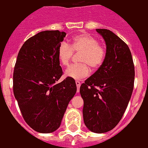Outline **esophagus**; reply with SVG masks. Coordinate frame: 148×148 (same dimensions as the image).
Returning a JSON list of instances; mask_svg holds the SVG:
<instances>
[{"instance_id": "esophagus-1", "label": "esophagus", "mask_w": 148, "mask_h": 148, "mask_svg": "<svg viewBox=\"0 0 148 148\" xmlns=\"http://www.w3.org/2000/svg\"><path fill=\"white\" fill-rule=\"evenodd\" d=\"M75 84H76V86H77V92H79V88L80 86H81V83H80L79 81H75Z\"/></svg>"}]
</instances>
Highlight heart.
<instances>
[{"label":"heart","instance_id":"1","mask_svg":"<svg viewBox=\"0 0 148 148\" xmlns=\"http://www.w3.org/2000/svg\"><path fill=\"white\" fill-rule=\"evenodd\" d=\"M73 52L81 53L79 64L71 65L65 71V75L73 79L80 80L87 77L92 69L99 68L106 59L105 47L99 43L98 39L92 35L82 33L71 39L69 45L62 42L57 49V56L60 64L66 66L73 56Z\"/></svg>","mask_w":148,"mask_h":148}]
</instances>
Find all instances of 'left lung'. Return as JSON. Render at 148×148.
Masks as SVG:
<instances>
[{
  "label": "left lung",
  "mask_w": 148,
  "mask_h": 148,
  "mask_svg": "<svg viewBox=\"0 0 148 148\" xmlns=\"http://www.w3.org/2000/svg\"><path fill=\"white\" fill-rule=\"evenodd\" d=\"M106 45V59L80 86L83 120L88 130L105 133L122 118L132 97L134 66L129 47L109 29H96Z\"/></svg>",
  "instance_id": "left-lung-1"
}]
</instances>
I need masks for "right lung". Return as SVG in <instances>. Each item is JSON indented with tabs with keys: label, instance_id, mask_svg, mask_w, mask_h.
<instances>
[{
	"label": "right lung",
	"instance_id": "right-lung-1",
	"mask_svg": "<svg viewBox=\"0 0 148 148\" xmlns=\"http://www.w3.org/2000/svg\"><path fill=\"white\" fill-rule=\"evenodd\" d=\"M66 35L59 30L40 32L23 43L16 58L14 97L27 125L40 133L60 127L77 89L71 78L56 84L62 75L57 49Z\"/></svg>",
	"mask_w": 148,
	"mask_h": 148
}]
</instances>
